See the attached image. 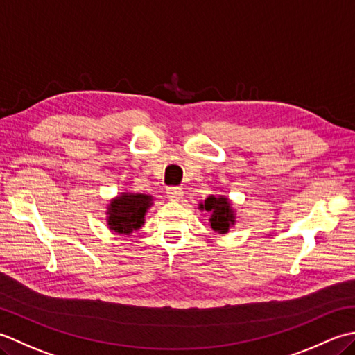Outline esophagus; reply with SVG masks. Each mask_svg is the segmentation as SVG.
I'll list each match as a JSON object with an SVG mask.
<instances>
[{
    "instance_id": "34e87169",
    "label": "esophagus",
    "mask_w": 355,
    "mask_h": 355,
    "mask_svg": "<svg viewBox=\"0 0 355 355\" xmlns=\"http://www.w3.org/2000/svg\"><path fill=\"white\" fill-rule=\"evenodd\" d=\"M167 196L170 200H179L184 196V191L180 187H168L167 188Z\"/></svg>"
}]
</instances>
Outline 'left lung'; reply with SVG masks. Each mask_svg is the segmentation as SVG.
<instances>
[{"instance_id":"1","label":"left lung","mask_w":355,"mask_h":355,"mask_svg":"<svg viewBox=\"0 0 355 355\" xmlns=\"http://www.w3.org/2000/svg\"><path fill=\"white\" fill-rule=\"evenodd\" d=\"M200 208L211 213L209 222H211V228L218 233H227L230 225L234 223V211L227 198L209 196L205 199V204L200 205Z\"/></svg>"}]
</instances>
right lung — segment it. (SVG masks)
<instances>
[{"mask_svg": "<svg viewBox=\"0 0 355 355\" xmlns=\"http://www.w3.org/2000/svg\"><path fill=\"white\" fill-rule=\"evenodd\" d=\"M151 200H153V198L148 196V194H121L108 205V227L119 234L133 233V230L144 225V216H146L148 207L151 205Z\"/></svg>", "mask_w": 355, "mask_h": 355, "instance_id": "add662e5", "label": "right lung"}]
</instances>
